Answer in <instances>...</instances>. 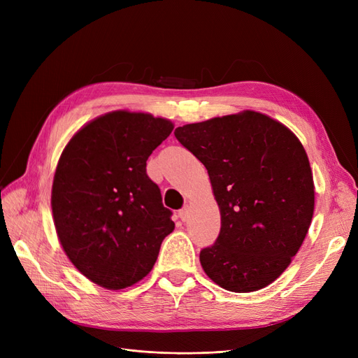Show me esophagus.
<instances>
[{"label":"esophagus","mask_w":358,"mask_h":358,"mask_svg":"<svg viewBox=\"0 0 358 358\" xmlns=\"http://www.w3.org/2000/svg\"><path fill=\"white\" fill-rule=\"evenodd\" d=\"M179 218L185 222L189 218V208L188 206H183V208L179 210Z\"/></svg>","instance_id":"esophagus-1"}]
</instances>
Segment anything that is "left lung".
<instances>
[{"label":"left lung","instance_id":"left-lung-1","mask_svg":"<svg viewBox=\"0 0 358 358\" xmlns=\"http://www.w3.org/2000/svg\"><path fill=\"white\" fill-rule=\"evenodd\" d=\"M175 136L208 170L221 213L218 239L200 252L204 273L233 292L270 285L299 252L315 208L301 142L254 110L178 127Z\"/></svg>","mask_w":358,"mask_h":358}]
</instances>
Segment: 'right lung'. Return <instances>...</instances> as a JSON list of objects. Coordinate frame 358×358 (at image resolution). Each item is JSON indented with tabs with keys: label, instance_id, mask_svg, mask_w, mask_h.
<instances>
[{
	"label": "right lung",
	"instance_id": "1",
	"mask_svg": "<svg viewBox=\"0 0 358 358\" xmlns=\"http://www.w3.org/2000/svg\"><path fill=\"white\" fill-rule=\"evenodd\" d=\"M171 121L113 110L85 124L64 148L52 183V215L64 252L91 282L122 289L152 270L175 230L146 175Z\"/></svg>",
	"mask_w": 358,
	"mask_h": 358
}]
</instances>
